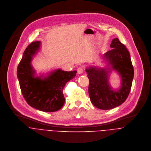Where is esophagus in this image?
<instances>
[{"instance_id":"esophagus-1","label":"esophagus","mask_w":151,"mask_h":151,"mask_svg":"<svg viewBox=\"0 0 151 151\" xmlns=\"http://www.w3.org/2000/svg\"><path fill=\"white\" fill-rule=\"evenodd\" d=\"M77 72H78V74H82L83 72V69L82 68H79L78 69H77Z\"/></svg>"}]
</instances>
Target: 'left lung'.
Segmentation results:
<instances>
[{
    "label": "left lung",
    "instance_id": "8db88e82",
    "mask_svg": "<svg viewBox=\"0 0 151 151\" xmlns=\"http://www.w3.org/2000/svg\"><path fill=\"white\" fill-rule=\"evenodd\" d=\"M110 47L111 50L101 57L104 67L90 66L85 70L90 81V100L95 107L102 110L114 109L125 101L134 77L130 54L125 46L118 38H114ZM112 71H116L121 79V85L116 89L112 88L109 81Z\"/></svg>",
    "mask_w": 151,
    "mask_h": 151
}]
</instances>
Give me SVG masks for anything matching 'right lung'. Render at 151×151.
Instances as JSON below:
<instances>
[{
    "label": "right lung",
    "instance_id": "obj_1",
    "mask_svg": "<svg viewBox=\"0 0 151 151\" xmlns=\"http://www.w3.org/2000/svg\"><path fill=\"white\" fill-rule=\"evenodd\" d=\"M40 48V41L33 42L26 48L17 68V78L21 93L31 107L43 112H55L63 106V89L77 71L56 69L37 75L32 62Z\"/></svg>",
    "mask_w": 151,
    "mask_h": 151
}]
</instances>
